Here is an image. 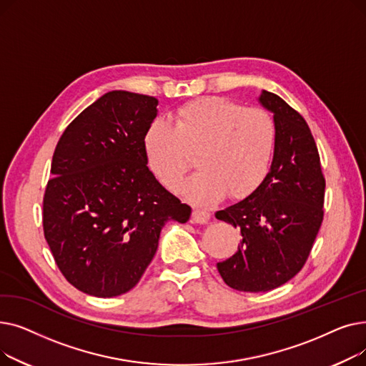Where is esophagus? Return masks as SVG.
I'll use <instances>...</instances> for the list:
<instances>
[{"instance_id":"34e87169","label":"esophagus","mask_w":366,"mask_h":366,"mask_svg":"<svg viewBox=\"0 0 366 366\" xmlns=\"http://www.w3.org/2000/svg\"><path fill=\"white\" fill-rule=\"evenodd\" d=\"M210 218V212H207V210L204 209H200V207H194L193 209V221L197 222V224H206Z\"/></svg>"}]
</instances>
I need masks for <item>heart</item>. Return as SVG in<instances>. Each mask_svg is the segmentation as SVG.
I'll list each match as a JSON object with an SVG mask.
<instances>
[{
	"instance_id": "1",
	"label": "heart",
	"mask_w": 366,
	"mask_h": 366,
	"mask_svg": "<svg viewBox=\"0 0 366 366\" xmlns=\"http://www.w3.org/2000/svg\"><path fill=\"white\" fill-rule=\"evenodd\" d=\"M145 151L160 182L175 189L193 166L182 193L199 204L224 197H244L262 182L270 167L276 127L261 108H242L217 96L200 98L179 107L170 124L154 122L145 133Z\"/></svg>"
}]
</instances>
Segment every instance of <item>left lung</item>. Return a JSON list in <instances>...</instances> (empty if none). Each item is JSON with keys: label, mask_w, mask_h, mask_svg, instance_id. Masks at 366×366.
<instances>
[{"label": "left lung", "mask_w": 366, "mask_h": 366, "mask_svg": "<svg viewBox=\"0 0 366 366\" xmlns=\"http://www.w3.org/2000/svg\"><path fill=\"white\" fill-rule=\"evenodd\" d=\"M259 102L276 127L270 170L251 196L215 214L240 229L236 254L217 268L243 292L272 291L298 274L323 221L325 178L309 124L272 92L262 90Z\"/></svg>", "instance_id": "8db88e82"}]
</instances>
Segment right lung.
Masks as SVG:
<instances>
[{"mask_svg":"<svg viewBox=\"0 0 366 366\" xmlns=\"http://www.w3.org/2000/svg\"><path fill=\"white\" fill-rule=\"evenodd\" d=\"M152 96L112 90L69 123L56 145L43 199V228L56 265L76 290L126 294L156 255L167 221L187 222L181 203L148 169Z\"/></svg>","mask_w":366,"mask_h":366,"instance_id":"1","label":"right lung"}]
</instances>
